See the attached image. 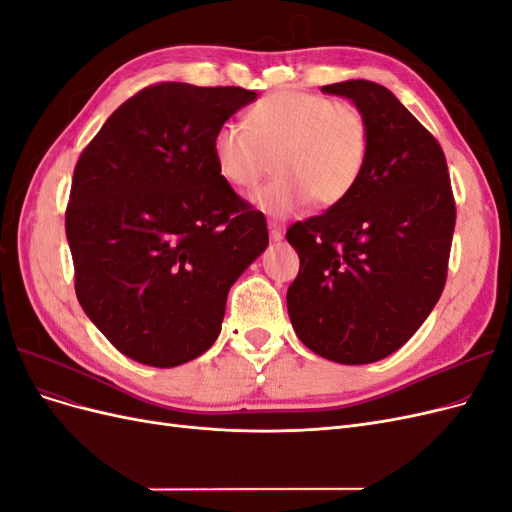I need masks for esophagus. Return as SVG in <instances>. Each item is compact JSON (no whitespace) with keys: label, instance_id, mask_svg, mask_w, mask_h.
<instances>
[{"label":"esophagus","instance_id":"obj_1","mask_svg":"<svg viewBox=\"0 0 512 512\" xmlns=\"http://www.w3.org/2000/svg\"><path fill=\"white\" fill-rule=\"evenodd\" d=\"M269 235L273 241H280L284 237V230H282V224H277L273 220H269Z\"/></svg>","mask_w":512,"mask_h":512}]
</instances>
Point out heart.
I'll list each match as a JSON object with an SVG mask.
<instances>
[{
  "instance_id": "b5f03b06",
  "label": "heart",
  "mask_w": 512,
  "mask_h": 512,
  "mask_svg": "<svg viewBox=\"0 0 512 512\" xmlns=\"http://www.w3.org/2000/svg\"><path fill=\"white\" fill-rule=\"evenodd\" d=\"M247 128L222 123L211 151L220 177L237 190H254L275 158L277 175L256 194V205L284 218L314 200L335 207L359 185L369 158V126L352 102L309 91H277L245 115Z\"/></svg>"
}]
</instances>
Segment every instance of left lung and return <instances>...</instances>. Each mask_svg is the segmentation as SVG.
<instances>
[{
    "label": "left lung",
    "mask_w": 512,
    "mask_h": 512,
    "mask_svg": "<svg viewBox=\"0 0 512 512\" xmlns=\"http://www.w3.org/2000/svg\"><path fill=\"white\" fill-rule=\"evenodd\" d=\"M322 91L361 108L369 158L344 203L288 228L301 260L288 316L312 352L365 365L404 346L438 303L455 196L440 143L389 89L344 81Z\"/></svg>",
    "instance_id": "1"
}]
</instances>
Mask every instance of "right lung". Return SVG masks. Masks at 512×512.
I'll return each mask as SVG.
<instances>
[{
    "label": "right lung",
    "instance_id": "1",
    "mask_svg": "<svg viewBox=\"0 0 512 512\" xmlns=\"http://www.w3.org/2000/svg\"><path fill=\"white\" fill-rule=\"evenodd\" d=\"M256 91L156 83L106 119L74 166L66 237L76 299L121 354L188 363L265 252L267 220L226 183L213 134Z\"/></svg>",
    "mask_w": 512,
    "mask_h": 512
}]
</instances>
